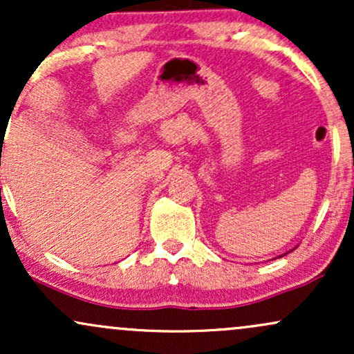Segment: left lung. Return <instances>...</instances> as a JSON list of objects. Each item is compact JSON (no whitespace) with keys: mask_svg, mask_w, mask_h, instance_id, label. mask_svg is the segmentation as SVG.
<instances>
[{"mask_svg":"<svg viewBox=\"0 0 354 354\" xmlns=\"http://www.w3.org/2000/svg\"><path fill=\"white\" fill-rule=\"evenodd\" d=\"M288 253H290V251H288ZM288 253H284V254H288ZM284 254H281V256H284ZM281 256H279V258H281Z\"/></svg>","mask_w":354,"mask_h":354,"instance_id":"1","label":"left lung"}]
</instances>
